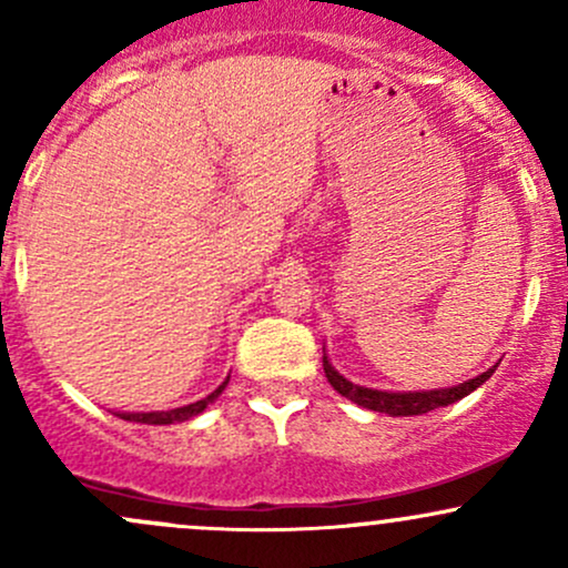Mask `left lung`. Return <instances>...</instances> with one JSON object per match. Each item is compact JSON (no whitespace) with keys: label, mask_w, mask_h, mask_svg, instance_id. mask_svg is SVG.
Masks as SVG:
<instances>
[{"label":"left lung","mask_w":568,"mask_h":568,"mask_svg":"<svg viewBox=\"0 0 568 568\" xmlns=\"http://www.w3.org/2000/svg\"><path fill=\"white\" fill-rule=\"evenodd\" d=\"M323 368H325V376H328L331 387H334L338 395H344L347 400L357 403V406L368 410H379V414H389V416H419V414H427V410L452 406V403L462 400L465 395L475 393V389H478L484 382H488V376L497 371V366H491L480 376H475V379L456 384V387L419 389V393H387V389L361 387V384H352L349 379H344V376L331 366L325 349H323Z\"/></svg>","instance_id":"obj_1"}]
</instances>
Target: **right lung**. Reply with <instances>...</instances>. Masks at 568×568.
<instances>
[{"instance_id":"add662e5","label":"right lung","mask_w":568,"mask_h":568,"mask_svg":"<svg viewBox=\"0 0 568 568\" xmlns=\"http://www.w3.org/2000/svg\"><path fill=\"white\" fill-rule=\"evenodd\" d=\"M226 384H230V376H226V379L221 382L211 395L202 397V400H197V403H189V406L171 408V410H139V414H135V410H116V416L125 422H139V425H175V422H189L211 406V403L216 400L221 393H224Z\"/></svg>"}]
</instances>
